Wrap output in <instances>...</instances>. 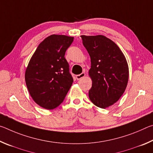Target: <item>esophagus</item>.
<instances>
[{
    "mask_svg": "<svg viewBox=\"0 0 153 153\" xmlns=\"http://www.w3.org/2000/svg\"><path fill=\"white\" fill-rule=\"evenodd\" d=\"M85 76H86V74H85V73H82V74H80L79 75H77L76 77L77 79H80L83 78V77H84Z\"/></svg>",
    "mask_w": 153,
    "mask_h": 153,
    "instance_id": "1",
    "label": "esophagus"
}]
</instances>
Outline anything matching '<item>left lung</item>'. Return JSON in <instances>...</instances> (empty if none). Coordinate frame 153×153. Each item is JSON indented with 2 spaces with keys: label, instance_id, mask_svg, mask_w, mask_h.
Listing matches in <instances>:
<instances>
[{
  "label": "left lung",
  "instance_id": "8db88e82",
  "mask_svg": "<svg viewBox=\"0 0 153 153\" xmlns=\"http://www.w3.org/2000/svg\"><path fill=\"white\" fill-rule=\"evenodd\" d=\"M89 53L91 68L88 75L92 88L88 92L93 104L106 108L123 95L129 79L128 62L116 44L105 36H81Z\"/></svg>",
  "mask_w": 153,
  "mask_h": 153
}]
</instances>
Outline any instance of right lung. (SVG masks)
Here are the masks:
<instances>
[{
	"instance_id": "obj_1",
	"label": "right lung",
	"mask_w": 153,
	"mask_h": 153,
	"mask_svg": "<svg viewBox=\"0 0 153 153\" xmlns=\"http://www.w3.org/2000/svg\"><path fill=\"white\" fill-rule=\"evenodd\" d=\"M74 37L51 35L36 48L25 71V84L36 104L53 109L63 102L74 82L65 58Z\"/></svg>"
}]
</instances>
